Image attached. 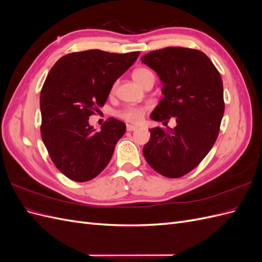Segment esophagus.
<instances>
[{
  "label": "esophagus",
  "instance_id": "34e87169",
  "mask_svg": "<svg viewBox=\"0 0 262 262\" xmlns=\"http://www.w3.org/2000/svg\"><path fill=\"white\" fill-rule=\"evenodd\" d=\"M138 129L137 125H132V124H126V131H136Z\"/></svg>",
  "mask_w": 262,
  "mask_h": 262
}]
</instances>
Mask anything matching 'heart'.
Returning a JSON list of instances; mask_svg holds the SVG:
<instances>
[{"label":"heart","mask_w":262,"mask_h":262,"mask_svg":"<svg viewBox=\"0 0 262 262\" xmlns=\"http://www.w3.org/2000/svg\"><path fill=\"white\" fill-rule=\"evenodd\" d=\"M150 73L147 69H138L133 72V77L134 80H136L139 84L141 83V81L143 80V77ZM115 89V87H114ZM145 113V108L144 107H136V106H132V107H128L123 109L122 112L119 114L122 119H124L125 121H129V122H139L142 120V118H143Z\"/></svg>","instance_id":"heart-1"}]
</instances>
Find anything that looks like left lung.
<instances>
[{"instance_id": "obj_1", "label": "left lung", "mask_w": 262, "mask_h": 262, "mask_svg": "<svg viewBox=\"0 0 262 262\" xmlns=\"http://www.w3.org/2000/svg\"><path fill=\"white\" fill-rule=\"evenodd\" d=\"M161 78L164 97L150 119L176 126L149 129L143 147L148 165L161 175L179 178L191 171L215 143L224 115L223 82L203 52L182 47L155 50L141 58Z\"/></svg>"}]
</instances>
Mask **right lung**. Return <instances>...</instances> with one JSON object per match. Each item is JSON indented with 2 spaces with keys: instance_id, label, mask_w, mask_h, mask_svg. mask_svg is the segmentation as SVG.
Wrapping results in <instances>:
<instances>
[{
  "instance_id": "right-lung-1",
  "label": "right lung",
  "mask_w": 262,
  "mask_h": 262,
  "mask_svg": "<svg viewBox=\"0 0 262 262\" xmlns=\"http://www.w3.org/2000/svg\"><path fill=\"white\" fill-rule=\"evenodd\" d=\"M139 54L73 52L50 70L40 93L41 138L55 167L71 180L89 181L112 160L125 123L109 118L96 132L89 119L105 105L113 85Z\"/></svg>"
}]
</instances>
